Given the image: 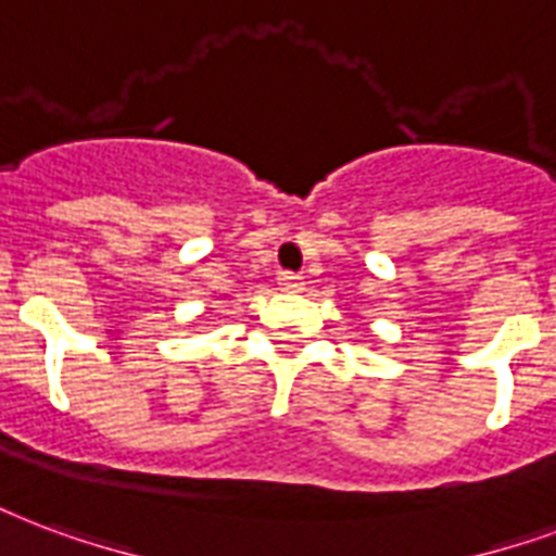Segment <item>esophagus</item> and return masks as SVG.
<instances>
[{"label": "esophagus", "mask_w": 556, "mask_h": 556, "mask_svg": "<svg viewBox=\"0 0 556 556\" xmlns=\"http://www.w3.org/2000/svg\"><path fill=\"white\" fill-rule=\"evenodd\" d=\"M277 282L282 291H300V288H303V277L294 274V270H282V274L277 277Z\"/></svg>", "instance_id": "esophagus-1"}]
</instances>
